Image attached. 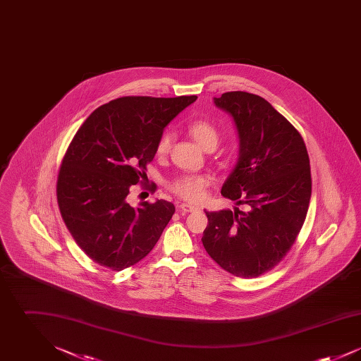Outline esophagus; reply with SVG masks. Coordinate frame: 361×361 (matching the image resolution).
<instances>
[{"mask_svg": "<svg viewBox=\"0 0 361 361\" xmlns=\"http://www.w3.org/2000/svg\"><path fill=\"white\" fill-rule=\"evenodd\" d=\"M178 209H180L181 212L187 214V212H193V211H196V209H197V207L192 206V204H188V203H183V204H180V206H178Z\"/></svg>", "mask_w": 361, "mask_h": 361, "instance_id": "obj_1", "label": "esophagus"}]
</instances>
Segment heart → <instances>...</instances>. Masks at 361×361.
<instances>
[{"label": "heart", "instance_id": "heart-1", "mask_svg": "<svg viewBox=\"0 0 361 361\" xmlns=\"http://www.w3.org/2000/svg\"><path fill=\"white\" fill-rule=\"evenodd\" d=\"M189 134L204 150H214L219 142L218 130L208 121H199L189 126ZM172 146L171 134H164L157 145V154L166 155ZM208 178L202 176H181L172 184V189L183 199L199 202L204 197Z\"/></svg>", "mask_w": 361, "mask_h": 361}]
</instances>
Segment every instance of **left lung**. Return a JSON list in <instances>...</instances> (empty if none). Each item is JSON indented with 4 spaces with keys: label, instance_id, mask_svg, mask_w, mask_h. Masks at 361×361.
Here are the masks:
<instances>
[{
    "label": "left lung",
    "instance_id": "8db88e82",
    "mask_svg": "<svg viewBox=\"0 0 361 361\" xmlns=\"http://www.w3.org/2000/svg\"><path fill=\"white\" fill-rule=\"evenodd\" d=\"M214 104L235 123L240 153L222 187L235 208L206 211L207 253L224 271L256 277L287 255L307 215L310 159L303 137L265 99L227 92Z\"/></svg>",
    "mask_w": 361,
    "mask_h": 361
}]
</instances>
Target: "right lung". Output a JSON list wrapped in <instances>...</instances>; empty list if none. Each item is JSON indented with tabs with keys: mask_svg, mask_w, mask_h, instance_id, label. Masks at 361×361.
Segmentation results:
<instances>
[{
	"mask_svg": "<svg viewBox=\"0 0 361 361\" xmlns=\"http://www.w3.org/2000/svg\"><path fill=\"white\" fill-rule=\"evenodd\" d=\"M197 96L112 100L93 111L73 137L58 174L56 197L70 234L94 262L123 271L146 257L172 219L166 200L130 206L165 127Z\"/></svg>",
	"mask_w": 361,
	"mask_h": 361,
	"instance_id": "1",
	"label": "right lung"
}]
</instances>
